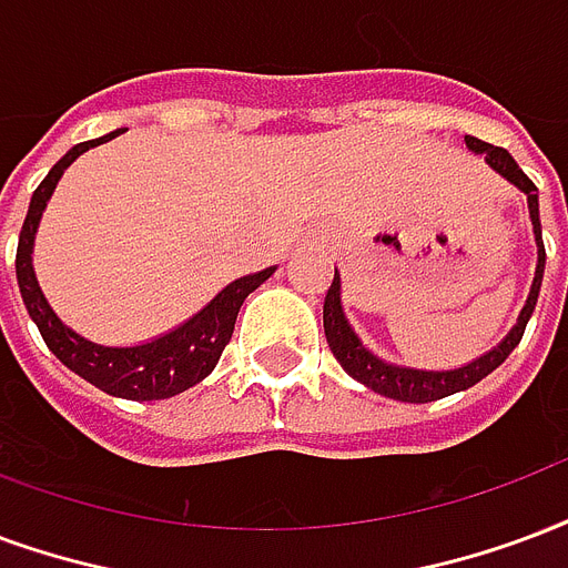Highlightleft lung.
Returning a JSON list of instances; mask_svg holds the SVG:
<instances>
[{
    "mask_svg": "<svg viewBox=\"0 0 568 568\" xmlns=\"http://www.w3.org/2000/svg\"><path fill=\"white\" fill-rule=\"evenodd\" d=\"M466 146L473 153L485 155V162L497 174L515 183V186L527 195V207H530V222H532V234H536V246H539V264H536V276H532L530 285V297L527 304L520 310L518 325L511 327L506 334V339L494 346L487 355L476 358L473 364L457 369H415V367H400V364H388L382 361L379 355H373L364 343L358 339V334L352 331L348 325L346 313H343V301H339V273L334 271V283L327 288L325 295V337L327 346L334 352V358L339 361V367L346 369L348 376L361 385H367L382 397H390V400H403V403H430V400H443L448 394H457V390L473 388L476 382H481L487 373L503 364V361L511 355V348L518 346L520 337H524V327L530 322L532 310H536V301H539V288H541V273H545V243H541V222H539V189L532 186V180L524 174L518 168V162L511 159L508 150L494 144H485L478 138H469L466 134Z\"/></svg>",
    "mask_w": 568,
    "mask_h": 568,
    "instance_id": "left-lung-1",
    "label": "left lung"
}]
</instances>
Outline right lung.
I'll return each instance as SVG.
<instances>
[{
    "mask_svg": "<svg viewBox=\"0 0 568 568\" xmlns=\"http://www.w3.org/2000/svg\"><path fill=\"white\" fill-rule=\"evenodd\" d=\"M116 134L123 132L116 129V132L104 134V138L71 146L69 153L50 168L48 178L41 180V186L32 192L29 213L23 220V229H20V243H17V285H20L23 304H27L29 316L41 331L50 352L65 367L74 369L81 379L102 388L104 394L125 397V400H165V397H174L180 390L199 385L204 376L213 373L222 348L229 346L231 334H234V322H237L243 301L276 267H264V271L234 280L189 322L168 331L162 337L150 339V343H141V346H102V343H92V339L74 334L69 325H62L60 316L50 310L48 297L41 295L36 271H32V246H36L38 222H41V213L48 207L53 189L65 174V168L78 155L87 153L90 146L104 144Z\"/></svg>",
    "mask_w": 568,
    "mask_h": 568,
    "instance_id": "obj_1",
    "label": "right lung"
}]
</instances>
